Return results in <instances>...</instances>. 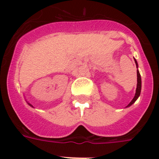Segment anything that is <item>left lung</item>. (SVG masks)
Segmentation results:
<instances>
[{
	"label": "left lung",
	"instance_id": "left-lung-1",
	"mask_svg": "<svg viewBox=\"0 0 159 159\" xmlns=\"http://www.w3.org/2000/svg\"><path fill=\"white\" fill-rule=\"evenodd\" d=\"M134 62H135V64H136V67H138V63H137V61L134 59ZM140 92H141V77H140V74H139V72L138 70H137V88H136V92H135V96L133 98V100L129 102V104L128 106H126V107H129V106H130L131 105H133L135 101L139 98V95H140Z\"/></svg>",
	"mask_w": 159,
	"mask_h": 159
}]
</instances>
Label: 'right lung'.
Listing matches in <instances>:
<instances>
[{"label": "right lung", "mask_w": 159, "mask_h": 159, "mask_svg": "<svg viewBox=\"0 0 159 159\" xmlns=\"http://www.w3.org/2000/svg\"><path fill=\"white\" fill-rule=\"evenodd\" d=\"M28 104L30 105V106H32V105H30V103H28ZM32 107H33V106H32Z\"/></svg>", "instance_id": "obj_1"}]
</instances>
